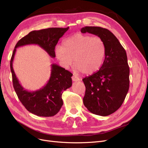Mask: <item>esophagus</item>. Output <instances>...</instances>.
Listing matches in <instances>:
<instances>
[{
    "label": "esophagus",
    "mask_w": 148,
    "mask_h": 148,
    "mask_svg": "<svg viewBox=\"0 0 148 148\" xmlns=\"http://www.w3.org/2000/svg\"><path fill=\"white\" fill-rule=\"evenodd\" d=\"M71 78H72L73 82H78V81H79V80H80V79L75 75H73L72 77H71Z\"/></svg>",
    "instance_id": "34e87169"
}]
</instances>
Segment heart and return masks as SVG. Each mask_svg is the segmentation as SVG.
Instances as JSON below:
<instances>
[{"label":"heart","instance_id":"b5f03b06","mask_svg":"<svg viewBox=\"0 0 148 148\" xmlns=\"http://www.w3.org/2000/svg\"><path fill=\"white\" fill-rule=\"evenodd\" d=\"M106 52L104 42L99 37L75 34L55 47V54L60 64L68 69L73 59L75 68L84 74H92L100 69Z\"/></svg>","mask_w":148,"mask_h":148}]
</instances>
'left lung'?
I'll return each instance as SVG.
<instances>
[{
  "instance_id": "left-lung-1",
  "label": "left lung",
  "mask_w": 148,
  "mask_h": 148,
  "mask_svg": "<svg viewBox=\"0 0 148 148\" xmlns=\"http://www.w3.org/2000/svg\"><path fill=\"white\" fill-rule=\"evenodd\" d=\"M81 32L96 35L105 43V59L100 69L83 79L86 87L83 104L91 113L107 116L120 108L128 91L130 69L127 53L107 29L85 26Z\"/></svg>"
}]
</instances>
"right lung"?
Returning a JSON list of instances; mask_svg holds the SVG:
<instances>
[{
	"mask_svg": "<svg viewBox=\"0 0 148 148\" xmlns=\"http://www.w3.org/2000/svg\"><path fill=\"white\" fill-rule=\"evenodd\" d=\"M69 27L49 28L33 31L16 43L10 60V70L13 88L16 95L29 112L40 117H52L57 114L63 105L62 95L64 91L71 86L73 74L57 64L51 65V74L47 83L42 88L28 91L22 87L13 69L16 49L28 44H37L51 57H56L55 47L59 39Z\"/></svg>",
	"mask_w": 148,
	"mask_h": 148,
	"instance_id": "add662e5",
	"label": "right lung"
}]
</instances>
